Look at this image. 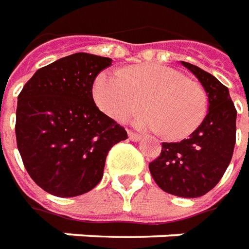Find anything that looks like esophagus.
<instances>
[{"label":"esophagus","mask_w":249,"mask_h":249,"mask_svg":"<svg viewBox=\"0 0 249 249\" xmlns=\"http://www.w3.org/2000/svg\"><path fill=\"white\" fill-rule=\"evenodd\" d=\"M128 138H130V141L137 142V141H139V139H141V135L137 133H134V131H128Z\"/></svg>","instance_id":"1"}]
</instances>
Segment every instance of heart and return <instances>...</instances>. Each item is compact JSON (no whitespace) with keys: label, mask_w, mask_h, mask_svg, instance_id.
<instances>
[{"label":"heart","mask_w":249,"mask_h":249,"mask_svg":"<svg viewBox=\"0 0 249 249\" xmlns=\"http://www.w3.org/2000/svg\"><path fill=\"white\" fill-rule=\"evenodd\" d=\"M93 99L100 110L115 121H127L143 105L147 110L135 124L182 139L204 121L208 96L200 83L166 65L142 64L126 71H103L93 83Z\"/></svg>","instance_id":"heart-1"}]
</instances>
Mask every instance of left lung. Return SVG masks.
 I'll return each mask as SVG.
<instances>
[{
	"mask_svg": "<svg viewBox=\"0 0 249 249\" xmlns=\"http://www.w3.org/2000/svg\"><path fill=\"white\" fill-rule=\"evenodd\" d=\"M205 88L208 114L189 138L162 142L160 156L149 163L151 176L163 192L196 198L212 190L228 167L236 142L237 111L228 88L209 72L182 61Z\"/></svg>",
	"mask_w": 249,
	"mask_h": 249,
	"instance_id": "8db88e82",
	"label": "left lung"
}]
</instances>
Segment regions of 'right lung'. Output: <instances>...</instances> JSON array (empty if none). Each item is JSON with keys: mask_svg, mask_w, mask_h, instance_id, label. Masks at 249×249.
<instances>
[{"mask_svg": "<svg viewBox=\"0 0 249 249\" xmlns=\"http://www.w3.org/2000/svg\"><path fill=\"white\" fill-rule=\"evenodd\" d=\"M112 60L65 56L40 68L21 89L16 139L26 172L57 197L87 193L103 177L110 149L127 131L96 107L92 86Z\"/></svg>", "mask_w": 249, "mask_h": 249, "instance_id": "1", "label": "right lung"}]
</instances>
